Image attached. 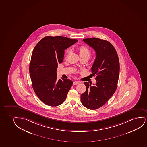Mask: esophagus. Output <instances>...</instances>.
Here are the masks:
<instances>
[{"label":"esophagus","mask_w":147,"mask_h":147,"mask_svg":"<svg viewBox=\"0 0 147 147\" xmlns=\"http://www.w3.org/2000/svg\"><path fill=\"white\" fill-rule=\"evenodd\" d=\"M80 81H76V82H74V83H73V84L74 85H76V84H80Z\"/></svg>","instance_id":"34e87169"}]
</instances>
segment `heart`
I'll return each mask as SVG.
<instances>
[{
	"instance_id": "obj_1",
	"label": "heart",
	"mask_w": 147,
	"mask_h": 147,
	"mask_svg": "<svg viewBox=\"0 0 147 147\" xmlns=\"http://www.w3.org/2000/svg\"><path fill=\"white\" fill-rule=\"evenodd\" d=\"M78 51L80 57H86L89 58L91 55L90 50L85 46H81L80 47L78 48Z\"/></svg>"
}]
</instances>
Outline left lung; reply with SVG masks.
Here are the masks:
<instances>
[{"mask_svg": "<svg viewBox=\"0 0 147 147\" xmlns=\"http://www.w3.org/2000/svg\"><path fill=\"white\" fill-rule=\"evenodd\" d=\"M83 41L96 52L91 71L96 75V84L91 86L88 82H84L86 89L80 96L81 102L86 108L96 109L105 104L115 92L120 71L119 58L113 46L108 41L96 38Z\"/></svg>", "mask_w": 147, "mask_h": 147, "instance_id": "8db88e82", "label": "left lung"}]
</instances>
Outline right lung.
I'll use <instances>...</instances> for the list:
<instances>
[{
	"label": "right lung",
	"mask_w": 147,
	"mask_h": 147,
	"mask_svg": "<svg viewBox=\"0 0 147 147\" xmlns=\"http://www.w3.org/2000/svg\"><path fill=\"white\" fill-rule=\"evenodd\" d=\"M78 41L62 36H47L34 49L29 65L32 87L47 105L57 106L65 100L73 82L62 78L57 81V68L63 61L65 50Z\"/></svg>",
	"instance_id": "1"
}]
</instances>
